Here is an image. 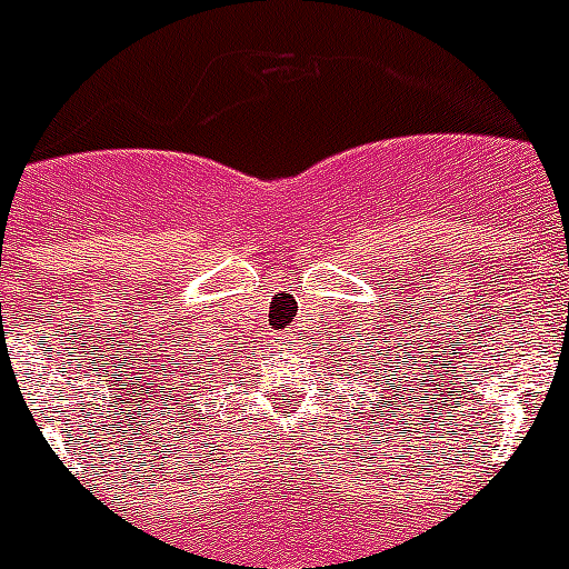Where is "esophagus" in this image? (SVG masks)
Here are the masks:
<instances>
[{
	"label": "esophagus",
	"mask_w": 569,
	"mask_h": 569,
	"mask_svg": "<svg viewBox=\"0 0 569 569\" xmlns=\"http://www.w3.org/2000/svg\"><path fill=\"white\" fill-rule=\"evenodd\" d=\"M280 339H283V341H292V339H295V332H292V330L283 332V336H280Z\"/></svg>",
	"instance_id": "obj_1"
}]
</instances>
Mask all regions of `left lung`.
<instances>
[{"label":"left lung","mask_w":569,"mask_h":569,"mask_svg":"<svg viewBox=\"0 0 569 569\" xmlns=\"http://www.w3.org/2000/svg\"><path fill=\"white\" fill-rule=\"evenodd\" d=\"M377 382H380V380H377Z\"/></svg>","instance_id":"1"}]
</instances>
